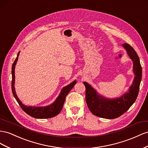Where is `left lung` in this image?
<instances>
[{
	"label": "left lung",
	"mask_w": 148,
	"mask_h": 148,
	"mask_svg": "<svg viewBox=\"0 0 148 148\" xmlns=\"http://www.w3.org/2000/svg\"><path fill=\"white\" fill-rule=\"evenodd\" d=\"M130 58L133 62L134 79L127 93L121 97L108 99L99 95L92 86L83 82L86 88L85 99L89 110L98 117L114 119L120 116L127 111L137 98L142 77V68L138 54L133 48L127 43L123 44Z\"/></svg>",
	"instance_id": "8db88e82"
}]
</instances>
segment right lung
I'll return each instance as SVG.
<instances>
[{
	"label": "right lung",
	"instance_id": "add662e5",
	"mask_svg": "<svg viewBox=\"0 0 148 148\" xmlns=\"http://www.w3.org/2000/svg\"><path fill=\"white\" fill-rule=\"evenodd\" d=\"M20 51L17 54V57L14 62L12 67V91L15 97V99L17 100L18 103L19 104L20 106L22 108V109L25 111V112L30 115V116L38 118V119H45L52 118L57 116L60 112L63 104L65 101V98L66 95L69 94L70 90L73 88L74 85L77 83V81L75 80L72 83L69 84V85L65 86L62 90L60 93L58 98L56 99V100L50 105L43 106V107H34V106H27L22 104V103L20 101V99L17 97V95L15 93V88H14V83H15V67L18 60V57L19 55Z\"/></svg>",
	"mask_w": 148,
	"mask_h": 148
}]
</instances>
